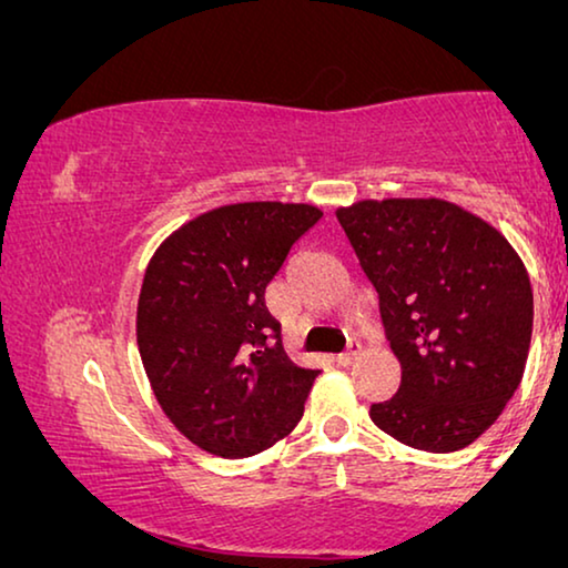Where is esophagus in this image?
Instances as JSON below:
<instances>
[{
    "instance_id": "1",
    "label": "esophagus",
    "mask_w": 568,
    "mask_h": 568,
    "mask_svg": "<svg viewBox=\"0 0 568 568\" xmlns=\"http://www.w3.org/2000/svg\"><path fill=\"white\" fill-rule=\"evenodd\" d=\"M361 353H363L361 342H349V347L337 357V363H339V365H353V363L357 361V357H361Z\"/></svg>"
}]
</instances>
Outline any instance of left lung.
Here are the masks:
<instances>
[{"label": "left lung", "mask_w": 568, "mask_h": 568, "mask_svg": "<svg viewBox=\"0 0 568 568\" xmlns=\"http://www.w3.org/2000/svg\"><path fill=\"white\" fill-rule=\"evenodd\" d=\"M402 386L371 406L398 443L460 450L481 437L520 386L532 337V287L523 260L478 215L437 201H363L337 211Z\"/></svg>", "instance_id": "8db88e82"}]
</instances>
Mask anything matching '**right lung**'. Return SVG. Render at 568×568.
I'll return each mask as SVG.
<instances>
[{"mask_svg": "<svg viewBox=\"0 0 568 568\" xmlns=\"http://www.w3.org/2000/svg\"><path fill=\"white\" fill-rule=\"evenodd\" d=\"M322 211L236 203L174 231L143 275L135 337L172 425L221 458H250L303 417L318 371L285 355L265 287Z\"/></svg>", "mask_w": 568, "mask_h": 568, "instance_id": "obj_1", "label": "right lung"}]
</instances>
